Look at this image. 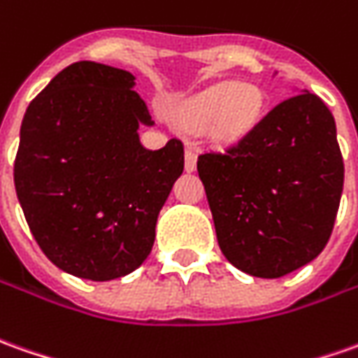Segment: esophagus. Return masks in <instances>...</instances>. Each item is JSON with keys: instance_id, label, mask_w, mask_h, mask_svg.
<instances>
[{"instance_id": "1", "label": "esophagus", "mask_w": 358, "mask_h": 358, "mask_svg": "<svg viewBox=\"0 0 358 358\" xmlns=\"http://www.w3.org/2000/svg\"><path fill=\"white\" fill-rule=\"evenodd\" d=\"M196 159H198L196 148H186V170H188V172H194V170H196Z\"/></svg>"}]
</instances>
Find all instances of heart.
I'll return each instance as SVG.
<instances>
[{
	"mask_svg": "<svg viewBox=\"0 0 358 358\" xmlns=\"http://www.w3.org/2000/svg\"><path fill=\"white\" fill-rule=\"evenodd\" d=\"M264 108V96L252 84L223 82L201 92L188 103L184 119L192 127H206L213 121L215 133L239 138L255 127Z\"/></svg>",
	"mask_w": 358,
	"mask_h": 358,
	"instance_id": "obj_1",
	"label": "heart"
}]
</instances>
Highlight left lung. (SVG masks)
Masks as SVG:
<instances>
[{"label": "left lung", "mask_w": 358, "mask_h": 358, "mask_svg": "<svg viewBox=\"0 0 358 358\" xmlns=\"http://www.w3.org/2000/svg\"><path fill=\"white\" fill-rule=\"evenodd\" d=\"M198 174L225 259L259 278L312 262L331 237L345 166L329 108L310 92L282 99Z\"/></svg>", "instance_id": "obj_1"}]
</instances>
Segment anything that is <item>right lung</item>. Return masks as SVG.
<instances>
[{
  "label": "right lung",
  "mask_w": 358,
  "mask_h": 358,
  "mask_svg": "<svg viewBox=\"0 0 358 358\" xmlns=\"http://www.w3.org/2000/svg\"><path fill=\"white\" fill-rule=\"evenodd\" d=\"M127 70L74 62L29 103L13 164L19 203L46 259L106 282L138 268L184 170V145L138 143L152 123Z\"/></svg>",
  "instance_id": "right-lung-1"
}]
</instances>
